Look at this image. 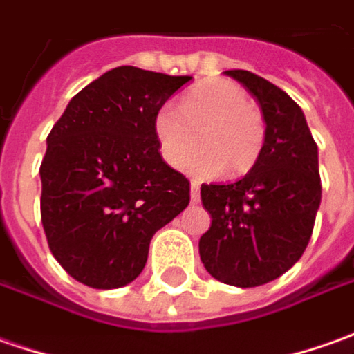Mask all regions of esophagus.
<instances>
[{"label": "esophagus", "instance_id": "obj_1", "mask_svg": "<svg viewBox=\"0 0 354 354\" xmlns=\"http://www.w3.org/2000/svg\"><path fill=\"white\" fill-rule=\"evenodd\" d=\"M189 198H192L194 203L200 201V184H198V182H192V184H189Z\"/></svg>", "mask_w": 354, "mask_h": 354}]
</instances>
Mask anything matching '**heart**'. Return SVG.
Returning a JSON list of instances; mask_svg holds the SVG:
<instances>
[{
  "label": "heart",
  "instance_id": "1",
  "mask_svg": "<svg viewBox=\"0 0 354 354\" xmlns=\"http://www.w3.org/2000/svg\"><path fill=\"white\" fill-rule=\"evenodd\" d=\"M201 131L204 145L186 161ZM160 154L170 166H180L200 178L225 170L227 176L247 174L257 165L264 145V119L249 93L229 80H205L182 97L166 104L154 119Z\"/></svg>",
  "mask_w": 354,
  "mask_h": 354
}]
</instances>
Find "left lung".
Wrapping results in <instances>:
<instances>
[{
	"label": "left lung",
	"mask_w": 354,
	"mask_h": 354,
	"mask_svg": "<svg viewBox=\"0 0 354 354\" xmlns=\"http://www.w3.org/2000/svg\"><path fill=\"white\" fill-rule=\"evenodd\" d=\"M225 74L257 97L264 145L245 178L201 186L212 225L200 239V259L215 280L254 288L288 272L310 243L322 201L317 145L284 90L247 70Z\"/></svg>",
	"instance_id": "1"
}]
</instances>
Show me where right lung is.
Wrapping results in <instances>:
<instances>
[{"mask_svg": "<svg viewBox=\"0 0 354 354\" xmlns=\"http://www.w3.org/2000/svg\"><path fill=\"white\" fill-rule=\"evenodd\" d=\"M192 76L119 66L66 105L46 137L41 219L68 274L97 290L142 272L153 235L189 203V182L166 165L154 119Z\"/></svg>", "mask_w": 354, "mask_h": 354, "instance_id": "1", "label": "right lung"}]
</instances>
